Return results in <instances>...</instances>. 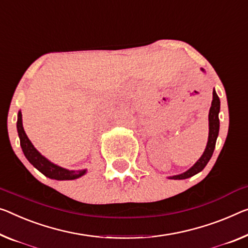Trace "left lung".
Listing matches in <instances>:
<instances>
[{
    "label": "left lung",
    "instance_id": "left-lung-1",
    "mask_svg": "<svg viewBox=\"0 0 248 248\" xmlns=\"http://www.w3.org/2000/svg\"><path fill=\"white\" fill-rule=\"evenodd\" d=\"M219 106L220 102L219 98L217 96L215 90L213 91V101H212V106L211 109H209V134H208V142L206 148H205L203 155L201 156V158L194 164L193 167L187 170V172L176 175V176H172L170 178L173 180H185V178H188L193 175L197 174L201 172L202 170L206 166L209 159H211L213 152H214L215 144H216V139L218 136V131H219V120H218V113H219Z\"/></svg>",
    "mask_w": 248,
    "mask_h": 248
}]
</instances>
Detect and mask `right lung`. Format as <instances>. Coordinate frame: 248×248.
Returning <instances> with one entry per match:
<instances>
[{"label":"right lung","instance_id":"right-lung-1","mask_svg":"<svg viewBox=\"0 0 248 248\" xmlns=\"http://www.w3.org/2000/svg\"><path fill=\"white\" fill-rule=\"evenodd\" d=\"M17 133L18 137H20V144L24 153L25 157L28 158V161L32 164V165L40 170L42 174H44L45 176L49 178H54V180L63 181V180H75L79 176H82L85 173L84 170H68L65 169H62L55 164L47 161L44 156H42L39 152L36 151V148L33 146L31 140H29V137L26 136L24 128L22 125V114L18 112L17 115Z\"/></svg>","mask_w":248,"mask_h":248}]
</instances>
